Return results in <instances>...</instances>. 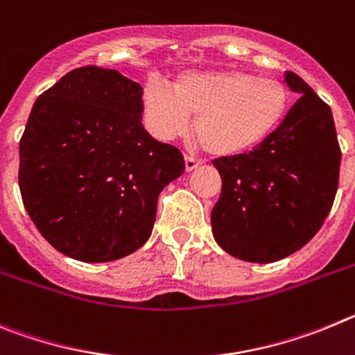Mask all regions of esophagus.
<instances>
[{
  "instance_id": "1",
  "label": "esophagus",
  "mask_w": 355,
  "mask_h": 355,
  "mask_svg": "<svg viewBox=\"0 0 355 355\" xmlns=\"http://www.w3.org/2000/svg\"><path fill=\"white\" fill-rule=\"evenodd\" d=\"M184 162H185V170H187V171H193V170H196L198 166L201 164V161H200V159L193 157V155H185V157H184Z\"/></svg>"
}]
</instances>
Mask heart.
<instances>
[{
	"label": "heart",
	"instance_id": "1",
	"mask_svg": "<svg viewBox=\"0 0 355 355\" xmlns=\"http://www.w3.org/2000/svg\"><path fill=\"white\" fill-rule=\"evenodd\" d=\"M290 95L285 83L244 70L182 74L173 86L152 79L143 90V111L159 139L189 129L214 155H235L263 141L283 120Z\"/></svg>",
	"mask_w": 355,
	"mask_h": 355
}]
</instances>
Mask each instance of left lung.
Masks as SVG:
<instances>
[{"mask_svg":"<svg viewBox=\"0 0 355 355\" xmlns=\"http://www.w3.org/2000/svg\"><path fill=\"white\" fill-rule=\"evenodd\" d=\"M299 98L261 143L212 161L223 187L214 239L232 257L270 263L295 253L322 228L340 182L341 148L331 107L293 72Z\"/></svg>","mask_w":355,"mask_h":355,"instance_id":"8db88e82","label":"left lung"}]
</instances>
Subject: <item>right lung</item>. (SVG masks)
<instances>
[{
  "mask_svg": "<svg viewBox=\"0 0 355 355\" xmlns=\"http://www.w3.org/2000/svg\"><path fill=\"white\" fill-rule=\"evenodd\" d=\"M143 88L114 69L70 70L35 101L19 143L22 203L42 237L81 261L148 241L157 198L184 155L141 123Z\"/></svg>",
  "mask_w": 355,
  "mask_h": 355,
  "instance_id": "add662e5",
  "label": "right lung"
}]
</instances>
